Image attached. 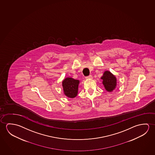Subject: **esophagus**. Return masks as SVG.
<instances>
[{
  "label": "esophagus",
  "mask_w": 155,
  "mask_h": 155,
  "mask_svg": "<svg viewBox=\"0 0 155 155\" xmlns=\"http://www.w3.org/2000/svg\"><path fill=\"white\" fill-rule=\"evenodd\" d=\"M93 78V76L91 75H89L88 76H86V79H91Z\"/></svg>",
  "instance_id": "obj_1"
}]
</instances>
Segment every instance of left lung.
<instances>
[{
  "label": "left lung",
  "mask_w": 155,
  "mask_h": 155,
  "mask_svg": "<svg viewBox=\"0 0 155 155\" xmlns=\"http://www.w3.org/2000/svg\"><path fill=\"white\" fill-rule=\"evenodd\" d=\"M103 80V84L104 88L108 91H111L115 88L116 79L110 71H106L101 78Z\"/></svg>",
  "instance_id": "obj_1"
}]
</instances>
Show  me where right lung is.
I'll list each match as a JSON object with an SVG mask.
<instances>
[{
    "mask_svg": "<svg viewBox=\"0 0 155 155\" xmlns=\"http://www.w3.org/2000/svg\"><path fill=\"white\" fill-rule=\"evenodd\" d=\"M79 81L71 78H67L62 81L64 93L67 97L74 98L77 96Z\"/></svg>",
    "mask_w": 155,
    "mask_h": 155,
    "instance_id": "obj_1",
    "label": "right lung"
}]
</instances>
